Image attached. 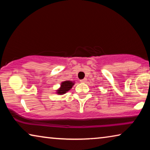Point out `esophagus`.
Segmentation results:
<instances>
[{"label":"esophagus","instance_id":"esophagus-1","mask_svg":"<svg viewBox=\"0 0 150 150\" xmlns=\"http://www.w3.org/2000/svg\"><path fill=\"white\" fill-rule=\"evenodd\" d=\"M81 83H85L86 81H87V79H82V80H81L80 81Z\"/></svg>","mask_w":150,"mask_h":150}]
</instances>
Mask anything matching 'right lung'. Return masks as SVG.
<instances>
[{
    "label": "right lung",
    "instance_id": "add662e5",
    "mask_svg": "<svg viewBox=\"0 0 150 150\" xmlns=\"http://www.w3.org/2000/svg\"><path fill=\"white\" fill-rule=\"evenodd\" d=\"M75 85V81H63V82L61 83L60 87L56 90L57 95H64L68 91L71 89L73 86Z\"/></svg>",
    "mask_w": 150,
    "mask_h": 150
}]
</instances>
